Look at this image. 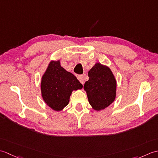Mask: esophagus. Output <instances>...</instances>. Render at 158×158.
I'll list each match as a JSON object with an SVG mask.
<instances>
[{
	"label": "esophagus",
	"instance_id": "obj_1",
	"mask_svg": "<svg viewBox=\"0 0 158 158\" xmlns=\"http://www.w3.org/2000/svg\"><path fill=\"white\" fill-rule=\"evenodd\" d=\"M78 79L80 82V83L84 85V83H85V76H84L83 75H80L78 76Z\"/></svg>",
	"mask_w": 158,
	"mask_h": 158
}]
</instances>
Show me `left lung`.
Instances as JSON below:
<instances>
[{
    "mask_svg": "<svg viewBox=\"0 0 158 158\" xmlns=\"http://www.w3.org/2000/svg\"><path fill=\"white\" fill-rule=\"evenodd\" d=\"M89 80L84 85L89 104L95 110L106 108L116 97V80L110 68L96 63L89 72Z\"/></svg>",
    "mask_w": 158,
    "mask_h": 158,
    "instance_id": "obj_1",
    "label": "left lung"
}]
</instances>
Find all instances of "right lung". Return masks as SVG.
<instances>
[{
  "label": "right lung",
  "instance_id": "1",
  "mask_svg": "<svg viewBox=\"0 0 158 158\" xmlns=\"http://www.w3.org/2000/svg\"><path fill=\"white\" fill-rule=\"evenodd\" d=\"M82 88V85L76 77L63 68L59 60L49 64L41 82L44 100L56 111L63 110L69 104L73 90Z\"/></svg>",
  "mask_w": 158,
  "mask_h": 158
}]
</instances>
